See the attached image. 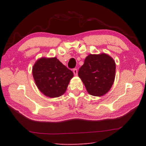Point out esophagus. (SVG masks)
Instances as JSON below:
<instances>
[{
  "mask_svg": "<svg viewBox=\"0 0 146 146\" xmlns=\"http://www.w3.org/2000/svg\"><path fill=\"white\" fill-rule=\"evenodd\" d=\"M73 71L74 75H75V76H76L77 74H78V70H77V69H76V68H75V69H73Z\"/></svg>",
  "mask_w": 146,
  "mask_h": 146,
  "instance_id": "esophagus-1",
  "label": "esophagus"
}]
</instances>
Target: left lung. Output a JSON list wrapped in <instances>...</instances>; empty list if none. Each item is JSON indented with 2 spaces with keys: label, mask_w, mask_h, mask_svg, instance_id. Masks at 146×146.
<instances>
[{
  "label": "left lung",
  "mask_w": 146,
  "mask_h": 146,
  "mask_svg": "<svg viewBox=\"0 0 146 146\" xmlns=\"http://www.w3.org/2000/svg\"><path fill=\"white\" fill-rule=\"evenodd\" d=\"M116 65L105 53L89 54L78 71V76L89 94L101 97L110 90L115 76Z\"/></svg>",
  "instance_id": "left-lung-1"
}]
</instances>
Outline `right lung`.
I'll use <instances>...</instances> for the list:
<instances>
[{"mask_svg":"<svg viewBox=\"0 0 146 146\" xmlns=\"http://www.w3.org/2000/svg\"><path fill=\"white\" fill-rule=\"evenodd\" d=\"M33 75L41 92L55 98L64 94L73 73L56 57L41 58L34 64Z\"/></svg>","mask_w":146,"mask_h":146,"instance_id":"1","label":"right lung"}]
</instances>
